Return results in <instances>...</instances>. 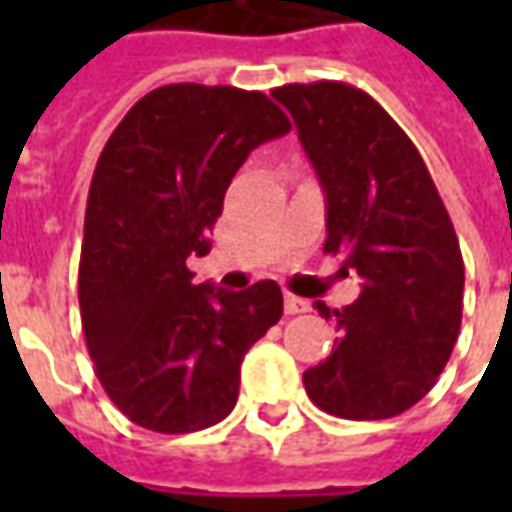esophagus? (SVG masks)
Listing matches in <instances>:
<instances>
[{"label": "esophagus", "mask_w": 512, "mask_h": 512, "mask_svg": "<svg viewBox=\"0 0 512 512\" xmlns=\"http://www.w3.org/2000/svg\"><path fill=\"white\" fill-rule=\"evenodd\" d=\"M285 312H288V315L310 312V301L299 299V296H293V293H285Z\"/></svg>", "instance_id": "1"}]
</instances>
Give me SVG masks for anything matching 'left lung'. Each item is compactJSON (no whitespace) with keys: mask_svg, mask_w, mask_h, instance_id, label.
<instances>
[{"mask_svg":"<svg viewBox=\"0 0 512 512\" xmlns=\"http://www.w3.org/2000/svg\"><path fill=\"white\" fill-rule=\"evenodd\" d=\"M296 123L326 194L323 252L345 255L362 293L334 318L340 340L304 389L343 419H386L428 395L447 365L463 312V257L450 213L406 131L343 82L271 90Z\"/></svg>","mask_w":512,"mask_h":512,"instance_id":"1","label":"left lung"}]
</instances>
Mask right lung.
Masks as SVG:
<instances>
[{"instance_id": "add662e5", "label": "right lung", "mask_w": 512, "mask_h": 512, "mask_svg": "<svg viewBox=\"0 0 512 512\" xmlns=\"http://www.w3.org/2000/svg\"><path fill=\"white\" fill-rule=\"evenodd\" d=\"M290 131L263 93L167 84L139 98L98 158L79 260L95 376L131 422L191 433L235 408L246 351L282 318L274 279L194 285L224 191L249 153Z\"/></svg>"}]
</instances>
